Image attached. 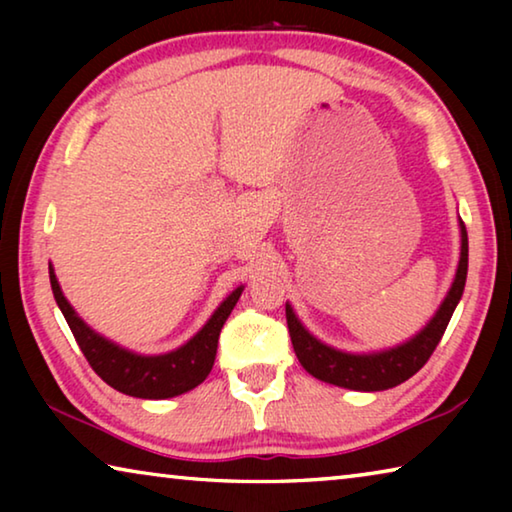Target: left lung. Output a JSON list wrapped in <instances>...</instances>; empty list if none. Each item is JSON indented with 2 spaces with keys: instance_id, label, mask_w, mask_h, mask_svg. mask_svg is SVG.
Here are the masks:
<instances>
[{
  "instance_id": "left-lung-1",
  "label": "left lung",
  "mask_w": 512,
  "mask_h": 512,
  "mask_svg": "<svg viewBox=\"0 0 512 512\" xmlns=\"http://www.w3.org/2000/svg\"><path fill=\"white\" fill-rule=\"evenodd\" d=\"M458 228H461V257H458L456 275L449 287L447 296L440 302L436 314L429 318L418 334L404 343H397L393 348L375 350V352H345L332 345L316 339L309 329L300 323L296 311L287 302V323L296 357L311 377H316L325 384H334L350 391L375 393L388 391L397 384H402L413 377L436 350V345L443 339L454 309L461 302L465 280H467V230L465 223L458 216Z\"/></svg>"
}]
</instances>
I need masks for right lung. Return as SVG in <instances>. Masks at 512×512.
<instances>
[{"label": "right lung", "mask_w": 512, "mask_h": 512, "mask_svg": "<svg viewBox=\"0 0 512 512\" xmlns=\"http://www.w3.org/2000/svg\"><path fill=\"white\" fill-rule=\"evenodd\" d=\"M49 282L60 311L72 329L76 343H79L85 359L90 361L92 370L106 381L115 391L142 397V400H167V397L183 395L203 384L210 375L216 357L219 334L230 311L235 309L237 300L244 291V284L225 298L207 323L180 348L164 354H140L128 348H121L115 341L94 332L85 320L69 305L63 289H60L54 266L49 264Z\"/></svg>", "instance_id": "obj_1"}]
</instances>
